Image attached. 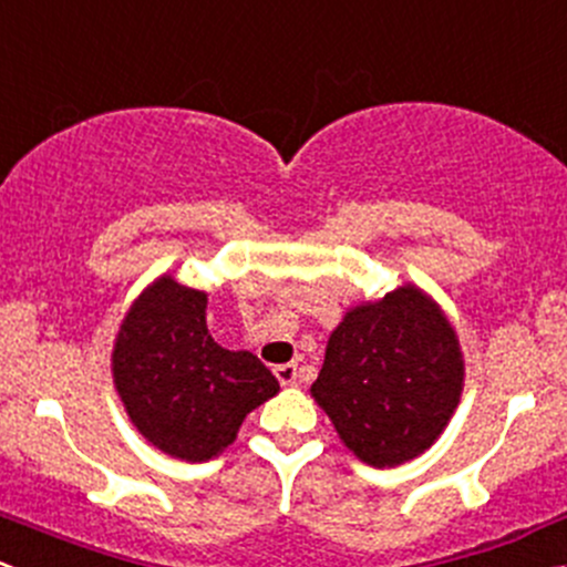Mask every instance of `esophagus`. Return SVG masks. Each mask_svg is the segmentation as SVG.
<instances>
[{
	"mask_svg": "<svg viewBox=\"0 0 567 567\" xmlns=\"http://www.w3.org/2000/svg\"><path fill=\"white\" fill-rule=\"evenodd\" d=\"M276 377H278V382L284 384V388H291V384H297V365L295 363L276 365Z\"/></svg>",
	"mask_w": 567,
	"mask_h": 567,
	"instance_id": "obj_1",
	"label": "esophagus"
}]
</instances>
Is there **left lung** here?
<instances>
[{
  "mask_svg": "<svg viewBox=\"0 0 567 567\" xmlns=\"http://www.w3.org/2000/svg\"><path fill=\"white\" fill-rule=\"evenodd\" d=\"M461 384L464 363L451 322L423 291L401 286L343 317L311 393L354 456L395 466L442 434Z\"/></svg>",
  "mask_w": 567,
  "mask_h": 567,
  "instance_id": "obj_1",
  "label": "left lung"
}]
</instances>
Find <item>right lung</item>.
<instances>
[{
  "label": "right lung",
  "instance_id": "obj_1",
  "mask_svg": "<svg viewBox=\"0 0 567 567\" xmlns=\"http://www.w3.org/2000/svg\"><path fill=\"white\" fill-rule=\"evenodd\" d=\"M114 384L136 429L183 461L226 451L245 414L281 390L256 354L215 343L207 295L168 276L127 311L114 343Z\"/></svg>",
  "mask_w": 567,
  "mask_h": 567
}]
</instances>
